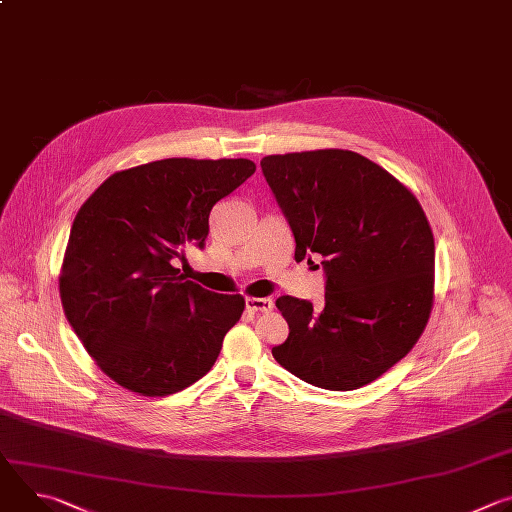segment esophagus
Here are the masks:
<instances>
[{
  "instance_id": "1",
  "label": "esophagus",
  "mask_w": 512,
  "mask_h": 512,
  "mask_svg": "<svg viewBox=\"0 0 512 512\" xmlns=\"http://www.w3.org/2000/svg\"><path fill=\"white\" fill-rule=\"evenodd\" d=\"M245 306L249 312H271L273 300L271 298H247Z\"/></svg>"
}]
</instances>
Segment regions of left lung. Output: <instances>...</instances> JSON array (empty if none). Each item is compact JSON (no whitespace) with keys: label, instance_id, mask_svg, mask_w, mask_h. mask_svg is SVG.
Here are the masks:
<instances>
[{"label":"left lung","instance_id":"left-lung-1","mask_svg":"<svg viewBox=\"0 0 512 512\" xmlns=\"http://www.w3.org/2000/svg\"><path fill=\"white\" fill-rule=\"evenodd\" d=\"M296 239V261L322 255L324 306L281 296L289 336L273 358L298 379L352 391L387 373L421 336L433 304L435 245L417 198L348 150L261 160Z\"/></svg>","mask_w":512,"mask_h":512}]
</instances>
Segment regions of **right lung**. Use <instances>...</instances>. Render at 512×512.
Segmentation results:
<instances>
[{
	"label": "right lung",
	"mask_w": 512,
	"mask_h": 512,
	"mask_svg": "<svg viewBox=\"0 0 512 512\" xmlns=\"http://www.w3.org/2000/svg\"><path fill=\"white\" fill-rule=\"evenodd\" d=\"M253 172L245 158L158 160L115 172L77 212L60 300L117 385L164 397L212 369L245 300L184 279L172 261L188 243L204 247L212 206Z\"/></svg>",
	"instance_id": "obj_1"
}]
</instances>
